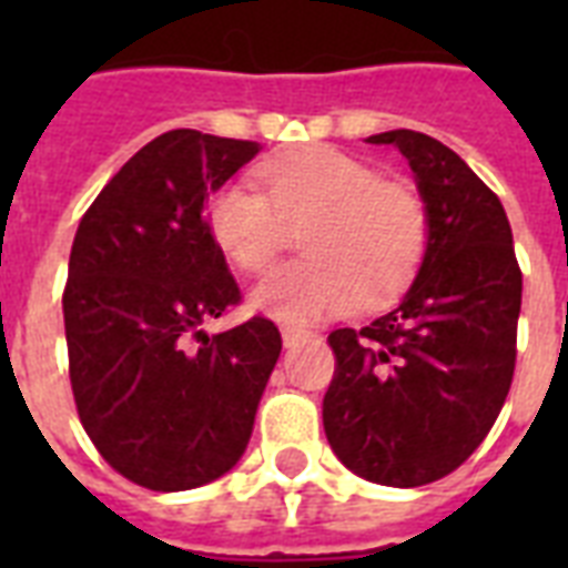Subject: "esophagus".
Listing matches in <instances>:
<instances>
[{
    "mask_svg": "<svg viewBox=\"0 0 568 568\" xmlns=\"http://www.w3.org/2000/svg\"><path fill=\"white\" fill-rule=\"evenodd\" d=\"M280 333H283V345L285 347L301 345V342H306V338H310V333H306V329H301V327H283Z\"/></svg>",
    "mask_w": 568,
    "mask_h": 568,
    "instance_id": "1",
    "label": "esophagus"
}]
</instances>
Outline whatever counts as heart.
<instances>
[{
	"label": "heart",
	"instance_id": "1",
	"mask_svg": "<svg viewBox=\"0 0 568 568\" xmlns=\"http://www.w3.org/2000/svg\"><path fill=\"white\" fill-rule=\"evenodd\" d=\"M258 189L226 185L209 200V232L232 265L256 274L274 262L285 226H301L303 258L253 285L250 306L306 324L379 306L404 292L427 250V209L404 182L336 146H301L258 168Z\"/></svg>",
	"mask_w": 568,
	"mask_h": 568
}]
</instances>
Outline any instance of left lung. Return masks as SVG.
I'll return each instance as SVG.
<instances>
[{
    "label": "left lung",
    "instance_id": "left-lung-1",
    "mask_svg": "<svg viewBox=\"0 0 568 568\" xmlns=\"http://www.w3.org/2000/svg\"><path fill=\"white\" fill-rule=\"evenodd\" d=\"M400 150L427 209L409 292L363 329H333L324 433L354 475L424 486L463 466L501 413L516 368L521 271L501 200L454 150L413 129Z\"/></svg>",
    "mask_w": 568,
    "mask_h": 568
}]
</instances>
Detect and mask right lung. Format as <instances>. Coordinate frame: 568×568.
<instances>
[{
    "instance_id": "obj_1",
    "label": "right lung",
    "mask_w": 568,
    "mask_h": 568,
    "mask_svg": "<svg viewBox=\"0 0 568 568\" xmlns=\"http://www.w3.org/2000/svg\"><path fill=\"white\" fill-rule=\"evenodd\" d=\"M258 150L164 132L111 176L75 230L64 288L75 409L102 459L153 493L212 484L239 463L283 351L267 318L203 329L241 301L205 200Z\"/></svg>"
}]
</instances>
